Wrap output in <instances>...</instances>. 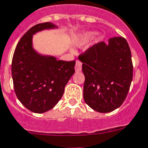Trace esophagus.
<instances>
[{
	"instance_id": "esophagus-1",
	"label": "esophagus",
	"mask_w": 148,
	"mask_h": 148,
	"mask_svg": "<svg viewBox=\"0 0 148 148\" xmlns=\"http://www.w3.org/2000/svg\"><path fill=\"white\" fill-rule=\"evenodd\" d=\"M82 63L80 61L77 60L76 62H75V72H80V71L82 70Z\"/></svg>"
}]
</instances>
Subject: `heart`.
I'll use <instances>...</instances> for the list:
<instances>
[{
	"label": "heart",
	"instance_id": "1",
	"mask_svg": "<svg viewBox=\"0 0 148 148\" xmlns=\"http://www.w3.org/2000/svg\"><path fill=\"white\" fill-rule=\"evenodd\" d=\"M93 35V33L92 32H86L84 34H82L79 37L78 40L76 41V45L78 46H83L84 45H86L88 42V41L91 38L92 35Z\"/></svg>",
	"mask_w": 148,
	"mask_h": 148
}]
</instances>
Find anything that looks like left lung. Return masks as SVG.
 I'll use <instances>...</instances> for the list:
<instances>
[{"label":"left lung","instance_id":"8db88e82","mask_svg":"<svg viewBox=\"0 0 148 148\" xmlns=\"http://www.w3.org/2000/svg\"><path fill=\"white\" fill-rule=\"evenodd\" d=\"M85 75L83 98L99 113H109L122 105L133 79L131 52L123 37L101 42L79 56Z\"/></svg>","mask_w":148,"mask_h":148}]
</instances>
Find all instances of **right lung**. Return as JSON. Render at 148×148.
Masks as SVG:
<instances>
[{
	"label": "right lung",
	"instance_id": "obj_1",
	"mask_svg": "<svg viewBox=\"0 0 148 148\" xmlns=\"http://www.w3.org/2000/svg\"><path fill=\"white\" fill-rule=\"evenodd\" d=\"M55 28L58 26L51 22L33 26L18 42L13 56L11 74L14 92L18 100L34 113H45L53 108L75 73V61L58 60L33 48V35Z\"/></svg>",
	"mask_w": 148,
	"mask_h": 148
}]
</instances>
